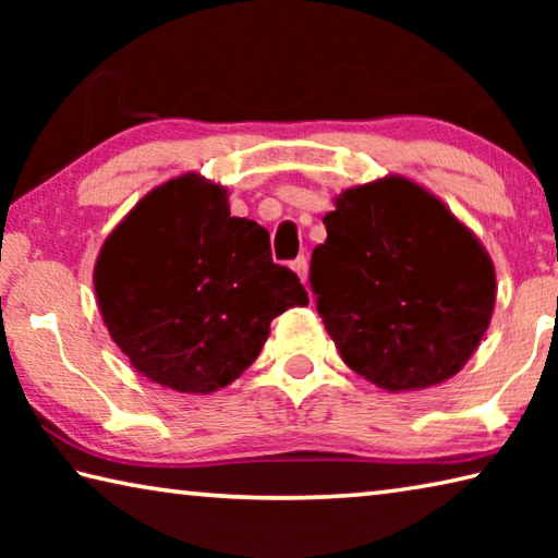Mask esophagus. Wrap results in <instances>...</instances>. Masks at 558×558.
Masks as SVG:
<instances>
[{
  "instance_id": "obj_1",
  "label": "esophagus",
  "mask_w": 558,
  "mask_h": 558,
  "mask_svg": "<svg viewBox=\"0 0 558 558\" xmlns=\"http://www.w3.org/2000/svg\"><path fill=\"white\" fill-rule=\"evenodd\" d=\"M292 270L298 272V278L302 282H307V258L305 256H300L298 260H292Z\"/></svg>"
}]
</instances>
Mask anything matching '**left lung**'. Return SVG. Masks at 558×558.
Segmentation results:
<instances>
[{
  "mask_svg": "<svg viewBox=\"0 0 558 558\" xmlns=\"http://www.w3.org/2000/svg\"><path fill=\"white\" fill-rule=\"evenodd\" d=\"M310 282L344 364L384 391L456 376L489 327L495 263L426 186L386 174L335 196Z\"/></svg>",
  "mask_w": 558,
  "mask_h": 558,
  "instance_id": "obj_1",
  "label": "left lung"
}]
</instances>
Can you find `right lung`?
Here are the masks:
<instances>
[{"instance_id":"add662e5","label":"right lung","mask_w":558,"mask_h":558,"mask_svg":"<svg viewBox=\"0 0 558 558\" xmlns=\"http://www.w3.org/2000/svg\"><path fill=\"white\" fill-rule=\"evenodd\" d=\"M96 300L132 369L179 393H214L248 369L270 323L310 298L270 258L268 231L231 216L199 172L167 179L128 211L93 266Z\"/></svg>"}]
</instances>
